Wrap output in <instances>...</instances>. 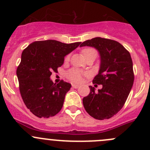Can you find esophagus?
<instances>
[{
    "mask_svg": "<svg viewBox=\"0 0 150 150\" xmlns=\"http://www.w3.org/2000/svg\"><path fill=\"white\" fill-rule=\"evenodd\" d=\"M72 87H73V88H78V87H79V84H72Z\"/></svg>",
    "mask_w": 150,
    "mask_h": 150,
    "instance_id": "obj_1",
    "label": "esophagus"
}]
</instances>
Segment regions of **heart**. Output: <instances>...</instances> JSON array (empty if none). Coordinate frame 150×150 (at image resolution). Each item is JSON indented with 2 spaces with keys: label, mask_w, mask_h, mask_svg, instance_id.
Returning a JSON list of instances; mask_svg holds the SVG:
<instances>
[{
  "label": "heart",
  "mask_w": 150,
  "mask_h": 150,
  "mask_svg": "<svg viewBox=\"0 0 150 150\" xmlns=\"http://www.w3.org/2000/svg\"><path fill=\"white\" fill-rule=\"evenodd\" d=\"M90 50H94L93 49H84V50H82V53L83 54H85L87 52L90 51ZM69 60V56H67L66 57V60ZM84 74L81 71L79 70V69H72L71 70H69V71L66 73V76L69 79H70L71 81H74V82H81L82 81V78H83V75Z\"/></svg>",
  "instance_id": "obj_1"
}]
</instances>
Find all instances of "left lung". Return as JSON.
<instances>
[{
  "mask_svg": "<svg viewBox=\"0 0 150 150\" xmlns=\"http://www.w3.org/2000/svg\"><path fill=\"white\" fill-rule=\"evenodd\" d=\"M80 47H94L98 52L100 68L93 82L103 85L97 92L89 86L90 94L82 100L84 109L95 119H109L122 109L133 87L130 53L117 41L100 37L87 40Z\"/></svg>",
  "mask_w": 150,
  "mask_h": 150,
  "instance_id": "obj_1",
  "label": "left lung"
}]
</instances>
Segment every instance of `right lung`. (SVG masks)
<instances>
[{"instance_id": "obj_1", "label": "right lung", "mask_w": 150, "mask_h": 150, "mask_svg": "<svg viewBox=\"0 0 150 150\" xmlns=\"http://www.w3.org/2000/svg\"><path fill=\"white\" fill-rule=\"evenodd\" d=\"M80 44L46 40L34 41L23 50L17 69L20 94L27 108L38 117H53L61 110L71 84L63 80L56 84L50 76Z\"/></svg>"}]
</instances>
